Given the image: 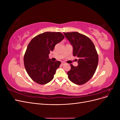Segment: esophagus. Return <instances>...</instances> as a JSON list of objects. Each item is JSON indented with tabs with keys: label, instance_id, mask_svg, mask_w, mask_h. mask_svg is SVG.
<instances>
[{
	"label": "esophagus",
	"instance_id": "34e87169",
	"mask_svg": "<svg viewBox=\"0 0 120 120\" xmlns=\"http://www.w3.org/2000/svg\"><path fill=\"white\" fill-rule=\"evenodd\" d=\"M66 64V63L64 62V61H62V62H61V64H62V65H64V64Z\"/></svg>",
	"mask_w": 120,
	"mask_h": 120
}]
</instances>
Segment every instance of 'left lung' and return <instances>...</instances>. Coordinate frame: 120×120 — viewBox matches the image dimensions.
Instances as JSON below:
<instances>
[{
    "label": "left lung",
    "instance_id": "left-lung-1",
    "mask_svg": "<svg viewBox=\"0 0 120 120\" xmlns=\"http://www.w3.org/2000/svg\"><path fill=\"white\" fill-rule=\"evenodd\" d=\"M64 34L72 46L73 56L79 58L77 67L71 64L68 78L76 85H83L92 78L98 66L99 57L95 45L88 37L78 32Z\"/></svg>",
    "mask_w": 120,
    "mask_h": 120
}]
</instances>
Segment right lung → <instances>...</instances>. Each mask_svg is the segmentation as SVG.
<instances>
[{"mask_svg": "<svg viewBox=\"0 0 120 120\" xmlns=\"http://www.w3.org/2000/svg\"><path fill=\"white\" fill-rule=\"evenodd\" d=\"M64 38L60 32H45L38 35L29 43L24 56L25 70L30 78L45 85L51 81L61 64L49 59V54Z\"/></svg>", "mask_w": 120, "mask_h": 120, "instance_id": "obj_1", "label": "right lung"}]
</instances>
